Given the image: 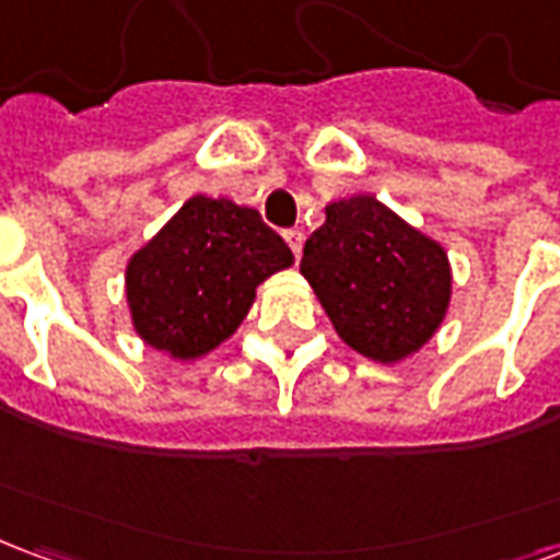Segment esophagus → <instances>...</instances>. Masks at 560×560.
Returning <instances> with one entry per match:
<instances>
[{"mask_svg": "<svg viewBox=\"0 0 560 560\" xmlns=\"http://www.w3.org/2000/svg\"><path fill=\"white\" fill-rule=\"evenodd\" d=\"M281 236H284V243L291 245V252H293V257H296V260H300V255H303V231H296V228H288V231L281 233Z\"/></svg>", "mask_w": 560, "mask_h": 560, "instance_id": "34e87169", "label": "esophagus"}]
</instances>
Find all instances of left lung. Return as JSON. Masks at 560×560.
<instances>
[{
    "instance_id": "obj_1",
    "label": "left lung",
    "mask_w": 560,
    "mask_h": 560,
    "mask_svg": "<svg viewBox=\"0 0 560 560\" xmlns=\"http://www.w3.org/2000/svg\"><path fill=\"white\" fill-rule=\"evenodd\" d=\"M300 272L351 351L396 365L425 348L453 296L446 248L375 195L336 197Z\"/></svg>"
}]
</instances>
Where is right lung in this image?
<instances>
[{
    "label": "right lung",
    "mask_w": 560,
    "mask_h": 560,
    "mask_svg": "<svg viewBox=\"0 0 560 560\" xmlns=\"http://www.w3.org/2000/svg\"><path fill=\"white\" fill-rule=\"evenodd\" d=\"M291 267V248L257 209L228 197H188L128 257L131 327L171 360H200L240 329L257 284Z\"/></svg>",
    "instance_id": "right-lung-1"
}]
</instances>
